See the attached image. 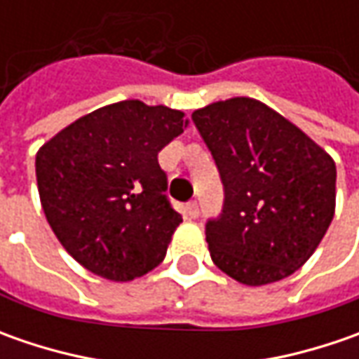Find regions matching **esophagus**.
<instances>
[{
    "label": "esophagus",
    "mask_w": 359,
    "mask_h": 359,
    "mask_svg": "<svg viewBox=\"0 0 359 359\" xmlns=\"http://www.w3.org/2000/svg\"><path fill=\"white\" fill-rule=\"evenodd\" d=\"M186 210L189 217H198V215H200V203H198L196 200H191L189 203H187Z\"/></svg>",
    "instance_id": "obj_1"
}]
</instances>
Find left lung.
Here are the masks:
<instances>
[{"label":"left lung","mask_w":359,"mask_h":359,"mask_svg":"<svg viewBox=\"0 0 359 359\" xmlns=\"http://www.w3.org/2000/svg\"><path fill=\"white\" fill-rule=\"evenodd\" d=\"M191 119L224 184L222 214L205 224L214 264L245 285L292 276L334 219V159L252 97L205 105Z\"/></svg>","instance_id":"1"}]
</instances>
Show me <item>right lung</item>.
Returning a JSON list of instances; mask_svg holds the SVG:
<instances>
[{
    "mask_svg": "<svg viewBox=\"0 0 359 359\" xmlns=\"http://www.w3.org/2000/svg\"><path fill=\"white\" fill-rule=\"evenodd\" d=\"M184 114L126 100L76 119L35 156L43 214L65 252L111 282L159 266L182 215L165 196L158 154Z\"/></svg>",
    "mask_w": 359,
    "mask_h": 359,
    "instance_id": "1",
    "label": "right lung"
}]
</instances>
